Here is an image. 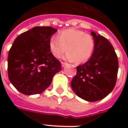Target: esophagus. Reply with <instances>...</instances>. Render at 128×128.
<instances>
[{"label": "esophagus", "mask_w": 128, "mask_h": 128, "mask_svg": "<svg viewBox=\"0 0 128 128\" xmlns=\"http://www.w3.org/2000/svg\"><path fill=\"white\" fill-rule=\"evenodd\" d=\"M67 65V63H65V62H62V66L65 67Z\"/></svg>", "instance_id": "obj_1"}]
</instances>
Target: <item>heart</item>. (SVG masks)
<instances>
[{
    "instance_id": "heart-1",
    "label": "heart",
    "mask_w": 128,
    "mask_h": 128,
    "mask_svg": "<svg viewBox=\"0 0 128 128\" xmlns=\"http://www.w3.org/2000/svg\"><path fill=\"white\" fill-rule=\"evenodd\" d=\"M48 47L50 53L56 58H60L66 50L64 59L82 64L91 58L95 48V41L91 35L81 30L68 29L62 31L58 37L49 39Z\"/></svg>"
}]
</instances>
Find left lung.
<instances>
[{
	"mask_svg": "<svg viewBox=\"0 0 128 128\" xmlns=\"http://www.w3.org/2000/svg\"><path fill=\"white\" fill-rule=\"evenodd\" d=\"M95 48L91 58L77 66V74L71 82L72 90L79 97L94 102L104 99L116 84L118 58L114 48L106 38L91 32Z\"/></svg>",
	"mask_w": 128,
	"mask_h": 128,
	"instance_id": "8db88e82",
	"label": "left lung"
}]
</instances>
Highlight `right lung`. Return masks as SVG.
Here are the masks:
<instances>
[{
    "mask_svg": "<svg viewBox=\"0 0 128 128\" xmlns=\"http://www.w3.org/2000/svg\"><path fill=\"white\" fill-rule=\"evenodd\" d=\"M57 29L51 26H35L18 36L8 54V76L21 93L40 94L62 70L60 62L53 57L48 42Z\"/></svg>",
    "mask_w": 128,
    "mask_h": 128,
    "instance_id": "1",
    "label": "right lung"
}]
</instances>
